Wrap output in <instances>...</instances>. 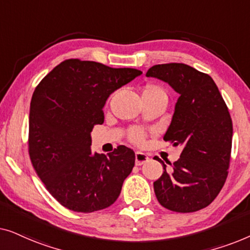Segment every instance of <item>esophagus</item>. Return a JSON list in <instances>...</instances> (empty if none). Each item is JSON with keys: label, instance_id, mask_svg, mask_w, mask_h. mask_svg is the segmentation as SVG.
<instances>
[{"label": "esophagus", "instance_id": "obj_1", "mask_svg": "<svg viewBox=\"0 0 250 250\" xmlns=\"http://www.w3.org/2000/svg\"><path fill=\"white\" fill-rule=\"evenodd\" d=\"M149 160V157L146 155V153H143L141 151H136L135 152V165L138 166H141L143 164L146 163Z\"/></svg>", "mask_w": 250, "mask_h": 250}]
</instances>
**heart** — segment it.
<instances>
[{
	"label": "heart",
	"mask_w": 250,
	"mask_h": 250,
	"mask_svg": "<svg viewBox=\"0 0 250 250\" xmlns=\"http://www.w3.org/2000/svg\"><path fill=\"white\" fill-rule=\"evenodd\" d=\"M143 95H159L167 98L165 88L157 84H146L143 88ZM146 131L140 127H133L128 131V140L135 145H141L146 139Z\"/></svg>",
	"instance_id": "1"
}]
</instances>
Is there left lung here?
<instances>
[{
	"label": "left lung",
	"instance_id": "8db88e82",
	"mask_svg": "<svg viewBox=\"0 0 250 250\" xmlns=\"http://www.w3.org/2000/svg\"><path fill=\"white\" fill-rule=\"evenodd\" d=\"M148 77L168 83L180 98L164 141L183 148L179 160L162 159L164 172L153 189L163 207L193 213L207 207L220 193L230 167L233 126L228 105L209 75L184 63H163Z\"/></svg>",
	"mask_w": 250,
	"mask_h": 250
}]
</instances>
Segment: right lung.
<instances>
[{
    "instance_id": "right-lung-1",
    "label": "right lung",
    "mask_w": 250,
    "mask_h": 250,
    "mask_svg": "<svg viewBox=\"0 0 250 250\" xmlns=\"http://www.w3.org/2000/svg\"><path fill=\"white\" fill-rule=\"evenodd\" d=\"M142 71L68 59L34 91L28 152L35 172L58 203L77 213L104 209L117 200L135 153L118 146L108 156L91 150V132L104 121L112 92Z\"/></svg>"
}]
</instances>
